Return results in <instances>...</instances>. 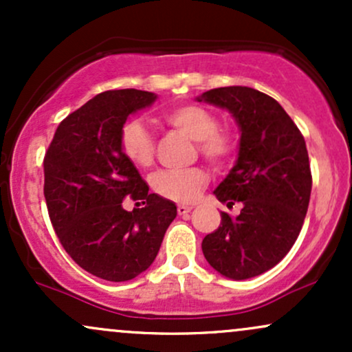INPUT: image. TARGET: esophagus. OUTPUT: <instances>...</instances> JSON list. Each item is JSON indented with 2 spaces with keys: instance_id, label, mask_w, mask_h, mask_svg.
I'll list each match as a JSON object with an SVG mask.
<instances>
[{
  "instance_id": "esophagus-1",
  "label": "esophagus",
  "mask_w": 352,
  "mask_h": 352,
  "mask_svg": "<svg viewBox=\"0 0 352 352\" xmlns=\"http://www.w3.org/2000/svg\"><path fill=\"white\" fill-rule=\"evenodd\" d=\"M192 208V205H179V207H177V212H179V215H187Z\"/></svg>"
}]
</instances>
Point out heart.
Listing matches in <instances>:
<instances>
[{
  "instance_id": "obj_1",
  "label": "heart",
  "mask_w": 352,
  "mask_h": 352,
  "mask_svg": "<svg viewBox=\"0 0 352 352\" xmlns=\"http://www.w3.org/2000/svg\"><path fill=\"white\" fill-rule=\"evenodd\" d=\"M162 120L172 129L195 140L197 152L210 167L228 165L238 151V134L230 125H221L212 109L200 104H184L162 112ZM120 151L137 167H151L155 160V139L147 125L139 120L124 124L119 137ZM208 182L201 167L184 170H160L152 177L153 192L165 200L188 204L200 195Z\"/></svg>"
}]
</instances>
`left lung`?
Here are the masks:
<instances>
[{"instance_id":"8db88e82","label":"left lung","mask_w":352,"mask_h":352,"mask_svg":"<svg viewBox=\"0 0 352 352\" xmlns=\"http://www.w3.org/2000/svg\"><path fill=\"white\" fill-rule=\"evenodd\" d=\"M201 99L225 107L240 124L238 162L213 193L233 208L201 241L205 258L218 273L246 280L278 265L300 235L308 212L309 157L305 137L280 104L245 86L210 89Z\"/></svg>"}]
</instances>
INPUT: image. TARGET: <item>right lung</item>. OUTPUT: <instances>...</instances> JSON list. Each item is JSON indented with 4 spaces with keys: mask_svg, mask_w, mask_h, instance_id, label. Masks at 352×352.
<instances>
[{
    "mask_svg": "<svg viewBox=\"0 0 352 352\" xmlns=\"http://www.w3.org/2000/svg\"><path fill=\"white\" fill-rule=\"evenodd\" d=\"M153 100L137 89L100 92L58 125L44 155V199L60 245L80 268L107 281L145 272L177 217L175 205L148 193L120 151L127 117ZM127 196L146 207L127 212Z\"/></svg>",
    "mask_w": 352,
    "mask_h": 352,
    "instance_id": "add662e5",
    "label": "right lung"
}]
</instances>
